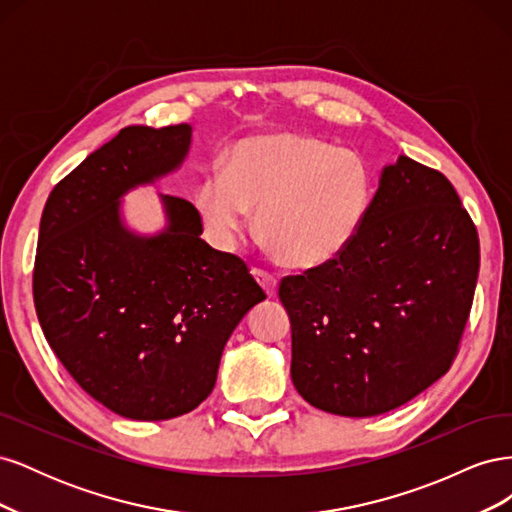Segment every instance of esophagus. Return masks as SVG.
Here are the masks:
<instances>
[{
  "mask_svg": "<svg viewBox=\"0 0 512 512\" xmlns=\"http://www.w3.org/2000/svg\"><path fill=\"white\" fill-rule=\"evenodd\" d=\"M252 275L256 277V282L265 288V292L269 294V297H275L277 294V280H275V275H271L269 271H265V269H252Z\"/></svg>",
  "mask_w": 512,
  "mask_h": 512,
  "instance_id": "obj_1",
  "label": "esophagus"
}]
</instances>
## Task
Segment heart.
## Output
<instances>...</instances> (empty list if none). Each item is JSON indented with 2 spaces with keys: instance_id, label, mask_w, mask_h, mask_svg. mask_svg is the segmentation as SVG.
<instances>
[{
  "instance_id": "heart-1",
  "label": "heart",
  "mask_w": 512,
  "mask_h": 512,
  "mask_svg": "<svg viewBox=\"0 0 512 512\" xmlns=\"http://www.w3.org/2000/svg\"><path fill=\"white\" fill-rule=\"evenodd\" d=\"M222 166L224 175H207L194 192L207 235L230 245L256 211L260 241L294 269H318L342 256L374 200L371 173L356 153L301 132L239 138Z\"/></svg>"
}]
</instances>
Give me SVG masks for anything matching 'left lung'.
I'll list each match as a JSON object with an SVG mask.
<instances>
[{
  "label": "left lung",
  "mask_w": 512,
  "mask_h": 512,
  "mask_svg": "<svg viewBox=\"0 0 512 512\" xmlns=\"http://www.w3.org/2000/svg\"><path fill=\"white\" fill-rule=\"evenodd\" d=\"M478 265V232L453 183L406 156L384 166L348 250L280 282L294 389L339 416L408 404L451 369Z\"/></svg>",
  "instance_id": "1"
}]
</instances>
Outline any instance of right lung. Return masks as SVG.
<instances>
[{"label":"right lung","mask_w":512,"mask_h":512,"mask_svg":"<svg viewBox=\"0 0 512 512\" xmlns=\"http://www.w3.org/2000/svg\"><path fill=\"white\" fill-rule=\"evenodd\" d=\"M188 123L128 126L46 200L34 303L46 342L81 389L119 416L166 421L211 395L228 337L267 299L245 262L200 239L190 200L160 194L166 228L136 235L121 196L177 170Z\"/></svg>","instance_id":"add662e5"}]
</instances>
